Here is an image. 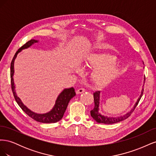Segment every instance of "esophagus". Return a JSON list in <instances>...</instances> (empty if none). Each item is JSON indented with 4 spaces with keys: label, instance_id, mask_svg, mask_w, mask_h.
<instances>
[{
    "label": "esophagus",
    "instance_id": "1",
    "mask_svg": "<svg viewBox=\"0 0 156 156\" xmlns=\"http://www.w3.org/2000/svg\"><path fill=\"white\" fill-rule=\"evenodd\" d=\"M85 92V90H84V88H79L78 90H77L76 91V94H82L83 92Z\"/></svg>",
    "mask_w": 156,
    "mask_h": 156
}]
</instances>
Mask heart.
Masks as SVG:
<instances>
[{
    "label": "heart",
    "instance_id": "1",
    "mask_svg": "<svg viewBox=\"0 0 156 156\" xmlns=\"http://www.w3.org/2000/svg\"><path fill=\"white\" fill-rule=\"evenodd\" d=\"M115 55L104 52H97L88 55L84 59L83 66L94 68L92 72V79L96 85L103 87L119 76L120 68ZM76 72L81 69L77 68Z\"/></svg>",
    "mask_w": 156,
    "mask_h": 156
}]
</instances>
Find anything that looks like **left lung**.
Returning a JSON list of instances; mask_svg holds the SVG:
<instances>
[{"label":"left lung","mask_w":156,"mask_h":156,"mask_svg":"<svg viewBox=\"0 0 156 156\" xmlns=\"http://www.w3.org/2000/svg\"><path fill=\"white\" fill-rule=\"evenodd\" d=\"M145 81V76L144 78V83ZM144 87V84H143ZM144 91V88H142L141 90V92L140 94V96L139 97L138 100H136V103L133 106V108H131V110L129 112L126 113L123 116H118V117H108L107 116H104L101 115V113L99 112V107H100V91H96L94 92V108L92 111H90V115L93 118L94 120H95L98 123H102V124H112L115 123H118V122L123 121L126 120V119L128 118L134 110L136 105H138V103L140 100L141 97L143 96V94Z\"/></svg>","instance_id":"obj_1"}]
</instances>
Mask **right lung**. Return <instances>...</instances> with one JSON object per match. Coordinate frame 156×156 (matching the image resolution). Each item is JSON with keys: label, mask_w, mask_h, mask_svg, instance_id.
Returning <instances> with one entry per match:
<instances>
[{"label": "right lung", "mask_w": 156, "mask_h": 156, "mask_svg": "<svg viewBox=\"0 0 156 156\" xmlns=\"http://www.w3.org/2000/svg\"><path fill=\"white\" fill-rule=\"evenodd\" d=\"M38 42V40H30L27 43L23 45L21 48L18 49L16 52L15 55H14L13 58L11 62V66H10V77H11V85H12V90L14 98L17 104L19 105L22 110L24 111L27 115H29L32 119L34 120L41 122V123H55V122H58L62 119V118L64 116V112L66 110V108L68 107V103L70 101L71 99L73 98L75 96V89L73 87H71L69 88H65L61 92V93L58 96L56 100L55 101V104L52 109L49 111L48 112L44 113V114H38L32 111L28 108L26 105L23 104V103L21 101V99L17 96V94L16 92V87L14 85V81H13V74H14V61L16 58L17 54L21 52L23 49H27L30 48L31 45L34 44L35 43Z\"/></svg>", "instance_id": "right-lung-1"}]
</instances>
